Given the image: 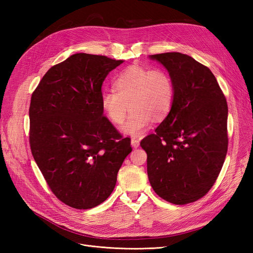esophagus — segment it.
Listing matches in <instances>:
<instances>
[{
	"mask_svg": "<svg viewBox=\"0 0 253 253\" xmlns=\"http://www.w3.org/2000/svg\"><path fill=\"white\" fill-rule=\"evenodd\" d=\"M131 144H132L133 148H138L139 144H140V140L138 138H135V137H134V138L131 139Z\"/></svg>",
	"mask_w": 253,
	"mask_h": 253,
	"instance_id": "1",
	"label": "esophagus"
}]
</instances>
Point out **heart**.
<instances>
[{"label": "heart", "instance_id": "1", "mask_svg": "<svg viewBox=\"0 0 253 253\" xmlns=\"http://www.w3.org/2000/svg\"><path fill=\"white\" fill-rule=\"evenodd\" d=\"M113 84L115 90H104L101 94V109L115 125H121L127 110H131L122 126L126 134L142 135L152 119L162 121L172 110L174 84L169 73L163 68L129 66L115 78Z\"/></svg>", "mask_w": 253, "mask_h": 253}]
</instances>
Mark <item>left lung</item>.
I'll list each match as a JSON object with an SVG mask.
<instances>
[{
  "mask_svg": "<svg viewBox=\"0 0 253 253\" xmlns=\"http://www.w3.org/2000/svg\"><path fill=\"white\" fill-rule=\"evenodd\" d=\"M173 80L172 110L154 134L143 138L148 177L167 202L186 205L209 192L228 150V105L208 67L180 52L150 56Z\"/></svg>",
  "mask_w": 253,
  "mask_h": 253,
  "instance_id": "1",
  "label": "left lung"
}]
</instances>
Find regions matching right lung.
I'll use <instances>...</instances> for the list:
<instances>
[{"label": "right lung", "mask_w": 253, "mask_h": 253, "mask_svg": "<svg viewBox=\"0 0 253 253\" xmlns=\"http://www.w3.org/2000/svg\"><path fill=\"white\" fill-rule=\"evenodd\" d=\"M124 63L79 52L43 76L29 106L32 154L52 193L75 209L108 198L131 139L122 138L100 104L106 76Z\"/></svg>", "instance_id": "obj_1"}]
</instances>
